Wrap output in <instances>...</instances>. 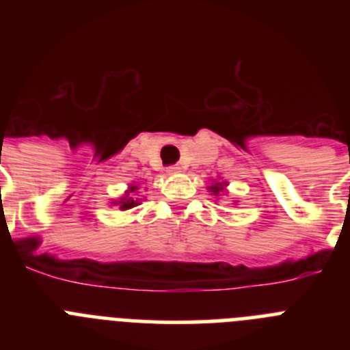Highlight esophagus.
<instances>
[{
    "label": "esophagus",
    "mask_w": 350,
    "mask_h": 350,
    "mask_svg": "<svg viewBox=\"0 0 350 350\" xmlns=\"http://www.w3.org/2000/svg\"><path fill=\"white\" fill-rule=\"evenodd\" d=\"M166 172H168L170 175H175V173H178V172H180V168H178V166H170V168L166 170Z\"/></svg>",
    "instance_id": "1"
}]
</instances>
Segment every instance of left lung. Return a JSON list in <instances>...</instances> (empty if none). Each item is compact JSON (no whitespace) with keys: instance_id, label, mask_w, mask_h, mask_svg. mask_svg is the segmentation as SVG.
I'll list each match as a JSON object with an SVG mask.
<instances>
[{"instance_id":"obj_1","label":"left lung","mask_w":350,"mask_h":350,"mask_svg":"<svg viewBox=\"0 0 350 350\" xmlns=\"http://www.w3.org/2000/svg\"><path fill=\"white\" fill-rule=\"evenodd\" d=\"M226 185H228V184H226V182H215V184L210 185L208 189H210V193L215 194V196H217L219 193H222V191H224Z\"/></svg>"}]
</instances>
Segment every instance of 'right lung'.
<instances>
[{"label":"right lung","mask_w":350,"mask_h":350,"mask_svg":"<svg viewBox=\"0 0 350 350\" xmlns=\"http://www.w3.org/2000/svg\"><path fill=\"white\" fill-rule=\"evenodd\" d=\"M138 191V185L137 184H131L129 185V189L126 191V194L122 198H120V200H117L116 203H113V205H119V208L120 210H129V208H133V206H137L138 203H140V200H135V198L131 196L133 193H137Z\"/></svg>","instance_id":"add662e5"}]
</instances>
